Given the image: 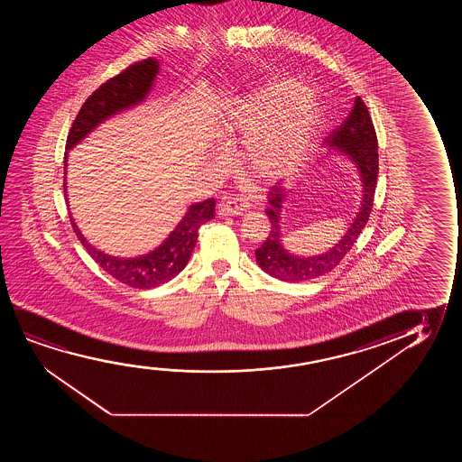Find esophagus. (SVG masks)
<instances>
[{"label": "esophagus", "mask_w": 462, "mask_h": 462, "mask_svg": "<svg viewBox=\"0 0 462 462\" xmlns=\"http://www.w3.org/2000/svg\"><path fill=\"white\" fill-rule=\"evenodd\" d=\"M249 209V203L241 200H227L217 205V215L219 216H240Z\"/></svg>", "instance_id": "1"}]
</instances>
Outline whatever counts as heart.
I'll use <instances>...</instances> for the list:
<instances>
[{"label": "heart", "mask_w": 462, "mask_h": 462, "mask_svg": "<svg viewBox=\"0 0 462 462\" xmlns=\"http://www.w3.org/2000/svg\"><path fill=\"white\" fill-rule=\"evenodd\" d=\"M306 96L301 83L274 80L236 106L224 137H246L241 162L251 177L272 183L303 164L322 127L320 108Z\"/></svg>", "instance_id": "heart-1"}]
</instances>
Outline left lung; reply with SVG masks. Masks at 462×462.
Returning <instances> with one entry per match:
<instances>
[{
	"label": "left lung",
	"mask_w": 462,
	"mask_h": 462,
	"mask_svg": "<svg viewBox=\"0 0 462 462\" xmlns=\"http://www.w3.org/2000/svg\"><path fill=\"white\" fill-rule=\"evenodd\" d=\"M325 143L336 146L339 152H346L354 159L360 171L363 183L361 208L356 213L355 221L350 224L347 234L344 235L342 240L333 249H329L328 253L308 259L297 257L281 246L279 219L285 196L284 189L278 186L279 183L274 184L272 189L268 190L270 205L265 209L266 216L272 222V230L265 243L255 249V259L263 272L285 282H303L310 279L320 278L339 265V262L346 257V254L352 249L355 241L360 236L373 211L374 194L379 175V146L373 118L360 96L355 97L354 108L346 121H342L341 126L336 127L328 134V137H325Z\"/></svg>",
	"instance_id": "1"
}]
</instances>
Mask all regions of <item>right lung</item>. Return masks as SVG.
<instances>
[{"label":"right lung","mask_w":462,"mask_h":462,"mask_svg":"<svg viewBox=\"0 0 462 462\" xmlns=\"http://www.w3.org/2000/svg\"><path fill=\"white\" fill-rule=\"evenodd\" d=\"M158 68L156 60L146 58L131 64L118 76L112 77L107 82L102 83L99 88L93 91V95L88 96V99L83 102L82 107L79 110L76 120L72 123L68 134L66 150L79 143L91 129H95L110 115L142 101L152 88V80L158 74ZM64 165H66V158H64ZM63 188L64 196H66V181ZM215 199L190 205L183 221L178 224V227L171 232V236L156 251L146 254L139 259H116L97 251L83 238L72 216L69 217L77 238L104 272L133 289H152L175 278L178 273L188 265L190 254L196 247L199 228L202 227L205 222L215 217Z\"/></svg>","instance_id":"obj_1"}]
</instances>
